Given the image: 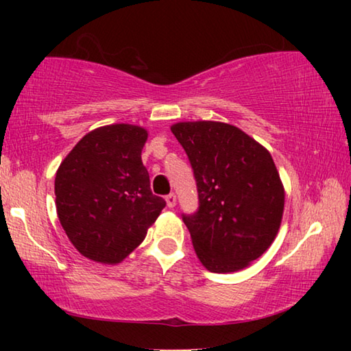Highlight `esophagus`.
Masks as SVG:
<instances>
[{"label": "esophagus", "mask_w": 351, "mask_h": 351, "mask_svg": "<svg viewBox=\"0 0 351 351\" xmlns=\"http://www.w3.org/2000/svg\"><path fill=\"white\" fill-rule=\"evenodd\" d=\"M165 201H167V206L169 207H175L176 206V195L175 193H169L167 197H165Z\"/></svg>", "instance_id": "obj_1"}]
</instances>
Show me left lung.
Listing matches in <instances>:
<instances>
[{"label": "left lung", "mask_w": 351, "mask_h": 351, "mask_svg": "<svg viewBox=\"0 0 351 351\" xmlns=\"http://www.w3.org/2000/svg\"><path fill=\"white\" fill-rule=\"evenodd\" d=\"M198 189V210L182 213L198 258L210 272H235L268 249L278 232L285 189L271 153L223 122H178Z\"/></svg>", "instance_id": "obj_1"}]
</instances>
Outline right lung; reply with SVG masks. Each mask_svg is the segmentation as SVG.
<instances>
[{"label": "right lung", "mask_w": 351, "mask_h": 351, "mask_svg": "<svg viewBox=\"0 0 351 351\" xmlns=\"http://www.w3.org/2000/svg\"><path fill=\"white\" fill-rule=\"evenodd\" d=\"M147 130L114 123L77 142L56 175L62 228L83 257L116 265L128 257L165 207L141 159Z\"/></svg>", "instance_id": "right-lung-1"}]
</instances>
